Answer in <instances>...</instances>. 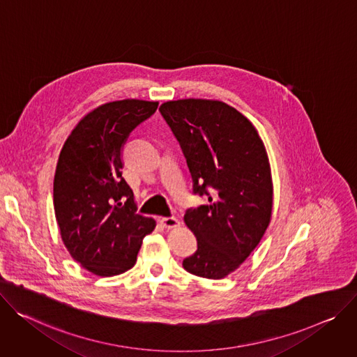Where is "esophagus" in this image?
<instances>
[{
  "label": "esophagus",
  "instance_id": "34e87169",
  "mask_svg": "<svg viewBox=\"0 0 357 357\" xmlns=\"http://www.w3.org/2000/svg\"><path fill=\"white\" fill-rule=\"evenodd\" d=\"M162 224L166 228H176L180 225V221L176 217H165L162 218Z\"/></svg>",
  "mask_w": 357,
  "mask_h": 357
}]
</instances>
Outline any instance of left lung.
Masks as SVG:
<instances>
[{"label": "left lung", "mask_w": 357, "mask_h": 357, "mask_svg": "<svg viewBox=\"0 0 357 357\" xmlns=\"http://www.w3.org/2000/svg\"><path fill=\"white\" fill-rule=\"evenodd\" d=\"M158 110L180 142L194 192L208 197V204L184 215L199 247L183 266L222 280L250 257L269 225L273 184L266 149L248 119L221 100H169Z\"/></svg>", "instance_id": "left-lung-1"}]
</instances>
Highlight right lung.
<instances>
[{
    "mask_svg": "<svg viewBox=\"0 0 357 357\" xmlns=\"http://www.w3.org/2000/svg\"><path fill=\"white\" fill-rule=\"evenodd\" d=\"M157 106L140 99L103 103L79 121L61 150L54 178L61 238L70 257L98 276L130 269L155 227L136 214L135 194L122 177V150Z\"/></svg>",
    "mask_w": 357,
    "mask_h": 357,
    "instance_id": "obj_1",
    "label": "right lung"
}]
</instances>
